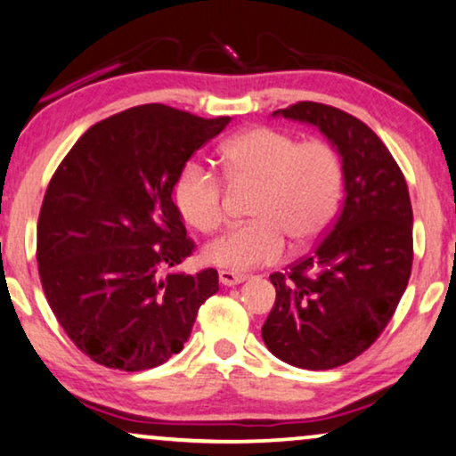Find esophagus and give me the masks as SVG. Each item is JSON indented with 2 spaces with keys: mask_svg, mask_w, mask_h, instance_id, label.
Masks as SVG:
<instances>
[{
  "mask_svg": "<svg viewBox=\"0 0 456 456\" xmlns=\"http://www.w3.org/2000/svg\"><path fill=\"white\" fill-rule=\"evenodd\" d=\"M218 281L223 285H238L241 281H246V275H241V273H233V271H218Z\"/></svg>",
  "mask_w": 456,
  "mask_h": 456,
  "instance_id": "1",
  "label": "esophagus"
}]
</instances>
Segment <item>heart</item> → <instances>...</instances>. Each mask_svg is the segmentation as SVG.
<instances>
[{"label":"heart","instance_id":"obj_1","mask_svg":"<svg viewBox=\"0 0 456 456\" xmlns=\"http://www.w3.org/2000/svg\"><path fill=\"white\" fill-rule=\"evenodd\" d=\"M224 179L256 185L252 221L229 229L204 248V263L248 271L277 263L291 238L296 246L317 240L342 196V162L321 139L296 142L275 129L240 133L221 148ZM175 202L198 232L212 233L224 221V185L202 162H187L175 183Z\"/></svg>","mask_w":456,"mask_h":456}]
</instances>
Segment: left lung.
Returning a JSON list of instances; mask_svg holds the SVG:
<instances>
[{"instance_id": "8db88e82", "label": "left lung", "mask_w": 456, "mask_h": 456, "mask_svg": "<svg viewBox=\"0 0 456 456\" xmlns=\"http://www.w3.org/2000/svg\"><path fill=\"white\" fill-rule=\"evenodd\" d=\"M317 126L342 158L344 204L306 258L269 277L277 298L263 325L273 354L333 369L365 352L392 319L412 265V208L384 142L352 114L317 102L275 110Z\"/></svg>"}]
</instances>
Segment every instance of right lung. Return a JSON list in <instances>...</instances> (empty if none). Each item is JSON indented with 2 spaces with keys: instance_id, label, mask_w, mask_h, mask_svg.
Masks as SVG:
<instances>
[{
  "instance_id": "add662e5",
  "label": "right lung",
  "mask_w": 456,
  "mask_h": 456,
  "mask_svg": "<svg viewBox=\"0 0 456 456\" xmlns=\"http://www.w3.org/2000/svg\"><path fill=\"white\" fill-rule=\"evenodd\" d=\"M165 104L95 123L47 185L37 223L45 298L75 346L120 371L183 350L218 273L171 271L193 250L173 190L185 162L229 125Z\"/></svg>"
}]
</instances>
